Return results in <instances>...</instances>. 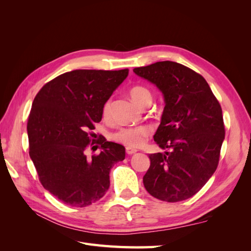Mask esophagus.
<instances>
[{"mask_svg": "<svg viewBox=\"0 0 251 251\" xmlns=\"http://www.w3.org/2000/svg\"><path fill=\"white\" fill-rule=\"evenodd\" d=\"M126 154L127 155H133V154H135L136 151H137V150H135V149H133V148H126Z\"/></svg>", "mask_w": 251, "mask_h": 251, "instance_id": "1", "label": "esophagus"}]
</instances>
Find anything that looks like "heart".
Segmentation results:
<instances>
[{
  "label": "heart",
  "instance_id": "obj_1",
  "mask_svg": "<svg viewBox=\"0 0 251 251\" xmlns=\"http://www.w3.org/2000/svg\"><path fill=\"white\" fill-rule=\"evenodd\" d=\"M130 96L134 102L140 107H144L148 102H151V95L149 89L142 86H134L130 89ZM102 117L108 118L111 114V100H108L102 105ZM153 133V128L149 125H140L136 126L121 127L114 133L112 137L114 140L125 144L128 148H140L147 142L150 136Z\"/></svg>",
  "mask_w": 251,
  "mask_h": 251
}]
</instances>
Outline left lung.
Listing matches in <instances>:
<instances>
[{"mask_svg": "<svg viewBox=\"0 0 251 251\" xmlns=\"http://www.w3.org/2000/svg\"><path fill=\"white\" fill-rule=\"evenodd\" d=\"M133 71L155 83L164 95L154 140L171 150L149 155L144 187L165 202L192 198L218 168L225 136L221 105L202 75L181 64L165 60Z\"/></svg>", "mask_w": 251, "mask_h": 251, "instance_id": "1", "label": "left lung"}]
</instances>
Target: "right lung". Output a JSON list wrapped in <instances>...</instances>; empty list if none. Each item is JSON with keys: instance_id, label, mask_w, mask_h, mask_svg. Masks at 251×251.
<instances>
[{"instance_id": "obj_1", "label": "right lung", "mask_w": 251, "mask_h": 251, "mask_svg": "<svg viewBox=\"0 0 251 251\" xmlns=\"http://www.w3.org/2000/svg\"><path fill=\"white\" fill-rule=\"evenodd\" d=\"M128 74L123 70H73L45 83L29 114V155L45 189L64 204L85 207L104 196L110 171L126 157L125 147L100 138L95 124L102 105ZM95 143L102 151L92 157Z\"/></svg>"}]
</instances>
